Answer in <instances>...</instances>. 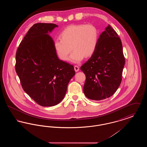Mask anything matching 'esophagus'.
Instances as JSON below:
<instances>
[{
  "mask_svg": "<svg viewBox=\"0 0 147 147\" xmlns=\"http://www.w3.org/2000/svg\"><path fill=\"white\" fill-rule=\"evenodd\" d=\"M74 70L75 71L77 72V71H78L79 70V66H78V65H74Z\"/></svg>",
  "mask_w": 147,
  "mask_h": 147,
  "instance_id": "1",
  "label": "esophagus"
}]
</instances>
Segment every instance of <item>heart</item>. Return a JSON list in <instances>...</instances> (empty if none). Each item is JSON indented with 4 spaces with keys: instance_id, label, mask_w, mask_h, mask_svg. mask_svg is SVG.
Returning a JSON list of instances; mask_svg holds the SVG:
<instances>
[{
    "instance_id": "1",
    "label": "heart",
    "mask_w": 147,
    "mask_h": 147,
    "mask_svg": "<svg viewBox=\"0 0 147 147\" xmlns=\"http://www.w3.org/2000/svg\"><path fill=\"white\" fill-rule=\"evenodd\" d=\"M60 40L54 42L56 54L62 61L70 57L72 63L80 62L85 58H89L95 53L98 42V31L93 25L74 24L63 29L59 36Z\"/></svg>"
}]
</instances>
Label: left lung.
I'll list each match as a JSON object with an SVG mask.
<instances>
[{"label": "left lung", "mask_w": 147, "mask_h": 147, "mask_svg": "<svg viewBox=\"0 0 147 147\" xmlns=\"http://www.w3.org/2000/svg\"><path fill=\"white\" fill-rule=\"evenodd\" d=\"M125 63L121 41L109 25L99 36L95 53L80 67L86 76V97L96 101L111 97L121 83Z\"/></svg>", "instance_id": "1"}]
</instances>
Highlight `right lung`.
<instances>
[{
  "label": "right lung",
  "mask_w": 147,
  "mask_h": 147,
  "mask_svg": "<svg viewBox=\"0 0 147 147\" xmlns=\"http://www.w3.org/2000/svg\"><path fill=\"white\" fill-rule=\"evenodd\" d=\"M54 24L37 23L28 30L16 54V72L24 90L42 106L63 100L76 73L73 65L58 57L50 36Z\"/></svg>",
  "instance_id": "right-lung-1"
}]
</instances>
